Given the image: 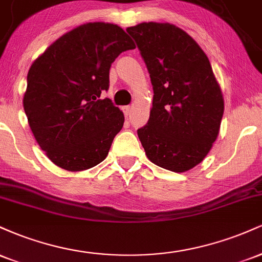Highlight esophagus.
Instances as JSON below:
<instances>
[{
    "mask_svg": "<svg viewBox=\"0 0 262 262\" xmlns=\"http://www.w3.org/2000/svg\"><path fill=\"white\" fill-rule=\"evenodd\" d=\"M122 111H123V113H124V116H125V117L130 116V112H132V106H124V107L122 108Z\"/></svg>",
    "mask_w": 262,
    "mask_h": 262,
    "instance_id": "1",
    "label": "esophagus"
}]
</instances>
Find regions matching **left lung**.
<instances>
[{
    "label": "left lung",
    "mask_w": 262,
    "mask_h": 262,
    "mask_svg": "<svg viewBox=\"0 0 262 262\" xmlns=\"http://www.w3.org/2000/svg\"><path fill=\"white\" fill-rule=\"evenodd\" d=\"M127 32L150 74L152 108L138 129L151 162L185 172L206 158L217 139L224 101L201 47L170 23H140Z\"/></svg>",
    "instance_id": "obj_1"
}]
</instances>
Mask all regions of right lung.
<instances>
[{"instance_id":"obj_1","label":"right lung","mask_w":262,"mask_h":262,"mask_svg":"<svg viewBox=\"0 0 262 262\" xmlns=\"http://www.w3.org/2000/svg\"><path fill=\"white\" fill-rule=\"evenodd\" d=\"M135 45L121 27L86 23L48 48L27 76L23 107L39 146L61 169L87 170L106 159L124 116L110 98V69Z\"/></svg>"}]
</instances>
